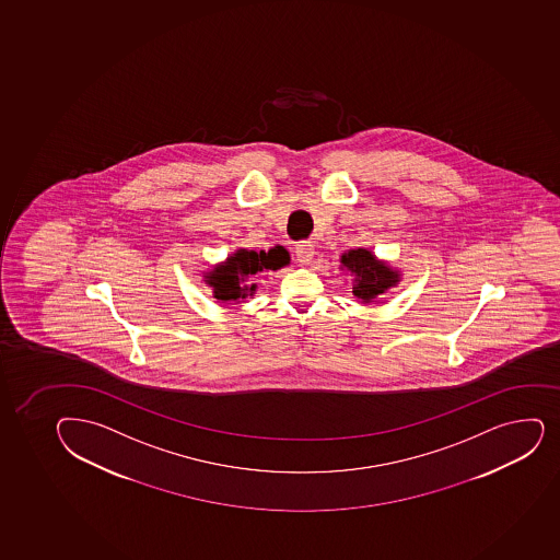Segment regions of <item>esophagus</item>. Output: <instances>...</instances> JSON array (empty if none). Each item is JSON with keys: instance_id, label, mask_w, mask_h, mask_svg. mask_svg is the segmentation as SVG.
Wrapping results in <instances>:
<instances>
[{"instance_id": "1", "label": "esophagus", "mask_w": 560, "mask_h": 560, "mask_svg": "<svg viewBox=\"0 0 560 560\" xmlns=\"http://www.w3.org/2000/svg\"><path fill=\"white\" fill-rule=\"evenodd\" d=\"M316 255V248L312 241H303V243L295 244V257L300 260L301 265H308Z\"/></svg>"}]
</instances>
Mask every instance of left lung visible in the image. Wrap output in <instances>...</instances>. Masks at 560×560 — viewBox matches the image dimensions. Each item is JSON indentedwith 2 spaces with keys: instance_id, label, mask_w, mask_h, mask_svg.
I'll return each mask as SVG.
<instances>
[{
  "instance_id": "1",
  "label": "left lung",
  "mask_w": 560,
  "mask_h": 560,
  "mask_svg": "<svg viewBox=\"0 0 560 560\" xmlns=\"http://www.w3.org/2000/svg\"><path fill=\"white\" fill-rule=\"evenodd\" d=\"M341 270L351 271L352 294L362 305H370L382 300V295L400 283V271L378 259L371 249H349L341 255Z\"/></svg>"
}]
</instances>
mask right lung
Instances as JSON below:
<instances>
[{
	"instance_id": "right-lung-1",
	"label": "right lung",
	"mask_w": 560,
	"mask_h": 560,
	"mask_svg": "<svg viewBox=\"0 0 560 560\" xmlns=\"http://www.w3.org/2000/svg\"><path fill=\"white\" fill-rule=\"evenodd\" d=\"M290 265V254L284 246L260 249H236L235 254L228 255V259L214 265L209 271H203V283L213 290L214 300L222 305L241 303V300L254 298L257 283L254 277L265 270H279Z\"/></svg>"
}]
</instances>
